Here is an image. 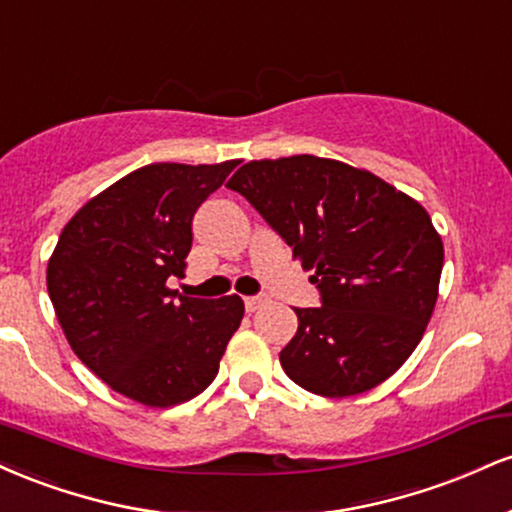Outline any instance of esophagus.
I'll return each instance as SVG.
<instances>
[{"label":"esophagus","instance_id":"obj_1","mask_svg":"<svg viewBox=\"0 0 512 512\" xmlns=\"http://www.w3.org/2000/svg\"><path fill=\"white\" fill-rule=\"evenodd\" d=\"M262 305H267V296H262V293H257V296H245V310H248V313H255Z\"/></svg>","mask_w":512,"mask_h":512}]
</instances>
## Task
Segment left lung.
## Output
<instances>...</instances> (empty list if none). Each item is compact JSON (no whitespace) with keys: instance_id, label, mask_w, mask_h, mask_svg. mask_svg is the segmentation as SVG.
Masks as SVG:
<instances>
[{"instance_id":"1","label":"left lung","mask_w":512,"mask_h":512,"mask_svg":"<svg viewBox=\"0 0 512 512\" xmlns=\"http://www.w3.org/2000/svg\"><path fill=\"white\" fill-rule=\"evenodd\" d=\"M313 272L320 308H296L281 368L303 390L351 397L416 349L438 298L431 216L378 175L317 156L250 161L228 180Z\"/></svg>"}]
</instances>
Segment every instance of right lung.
Masks as SVG:
<instances>
[{"label": "right lung", "instance_id": "1", "mask_svg": "<svg viewBox=\"0 0 512 512\" xmlns=\"http://www.w3.org/2000/svg\"><path fill=\"white\" fill-rule=\"evenodd\" d=\"M238 161L151 163L84 204L48 264V293L74 354L103 383L146 407H173L219 373L240 327V296L185 298L192 219Z\"/></svg>", "mask_w": 512, "mask_h": 512}]
</instances>
